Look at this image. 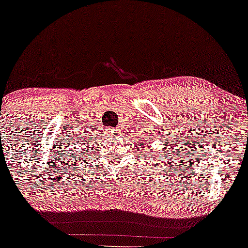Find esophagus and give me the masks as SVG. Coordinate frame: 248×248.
Returning <instances> with one entry per match:
<instances>
[{"label":"esophagus","instance_id":"esophagus-1","mask_svg":"<svg viewBox=\"0 0 248 248\" xmlns=\"http://www.w3.org/2000/svg\"><path fill=\"white\" fill-rule=\"evenodd\" d=\"M110 133H112L113 135H117V134L119 133V129H118V128H114V129H112V130H110Z\"/></svg>","mask_w":248,"mask_h":248}]
</instances>
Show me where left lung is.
Segmentation results:
<instances>
[{"instance_id": "1", "label": "left lung", "mask_w": 248, "mask_h": 248, "mask_svg": "<svg viewBox=\"0 0 248 248\" xmlns=\"http://www.w3.org/2000/svg\"><path fill=\"white\" fill-rule=\"evenodd\" d=\"M140 140H141V139H140ZM142 141H144V140H142Z\"/></svg>"}]
</instances>
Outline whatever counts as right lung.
Returning <instances> with one entry per match:
<instances>
[{
    "mask_svg": "<svg viewBox=\"0 0 248 248\" xmlns=\"http://www.w3.org/2000/svg\"><path fill=\"white\" fill-rule=\"evenodd\" d=\"M87 140H88V139H87ZM83 142H86V140H81V145H82V146H83ZM82 151H85V152H83V154H86V152H87V154H88V152H90V151H88L87 146H86V149H85V147H83Z\"/></svg>",
    "mask_w": 248,
    "mask_h": 248,
    "instance_id": "1",
    "label": "right lung"
}]
</instances>
